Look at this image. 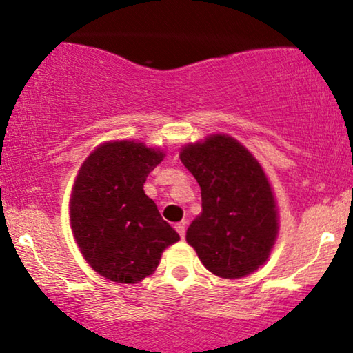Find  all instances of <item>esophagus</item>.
Here are the masks:
<instances>
[{"label":"esophagus","mask_w":353,"mask_h":353,"mask_svg":"<svg viewBox=\"0 0 353 353\" xmlns=\"http://www.w3.org/2000/svg\"><path fill=\"white\" fill-rule=\"evenodd\" d=\"M176 231H177V233H179L181 238H184V236H185V221L177 223V225H176Z\"/></svg>","instance_id":"34e87169"}]
</instances>
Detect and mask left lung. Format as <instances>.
<instances>
[{
	"instance_id": "1",
	"label": "left lung",
	"mask_w": 353,
	"mask_h": 353,
	"mask_svg": "<svg viewBox=\"0 0 353 353\" xmlns=\"http://www.w3.org/2000/svg\"><path fill=\"white\" fill-rule=\"evenodd\" d=\"M202 189V213L185 239L203 265L223 279H241L262 265L279 230L275 200L261 164L226 135L181 151Z\"/></svg>"
}]
</instances>
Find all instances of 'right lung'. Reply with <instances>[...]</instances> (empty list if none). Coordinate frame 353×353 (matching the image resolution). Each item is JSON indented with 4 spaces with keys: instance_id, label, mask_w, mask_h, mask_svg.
Returning <instances> with one entry per match:
<instances>
[{
    "instance_id": "1",
    "label": "right lung",
    "mask_w": 353,
    "mask_h": 353,
    "mask_svg": "<svg viewBox=\"0 0 353 353\" xmlns=\"http://www.w3.org/2000/svg\"><path fill=\"white\" fill-rule=\"evenodd\" d=\"M164 154L135 141H114L86 159L71 194L70 220L88 264L105 279L137 283L179 241L145 194L148 174Z\"/></svg>"
}]
</instances>
